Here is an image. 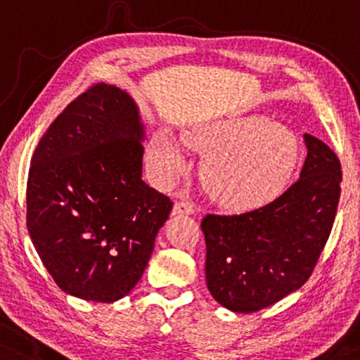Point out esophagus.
I'll list each match as a JSON object with an SVG mask.
<instances>
[{"instance_id":"1","label":"esophagus","mask_w":360,"mask_h":360,"mask_svg":"<svg viewBox=\"0 0 360 360\" xmlns=\"http://www.w3.org/2000/svg\"><path fill=\"white\" fill-rule=\"evenodd\" d=\"M193 212H194V205L191 202H186V200L176 202L174 207H172V215H191Z\"/></svg>"}]
</instances>
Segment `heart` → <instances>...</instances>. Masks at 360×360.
<instances>
[{
	"label": "heart",
	"mask_w": 360,
	"mask_h": 360,
	"mask_svg": "<svg viewBox=\"0 0 360 360\" xmlns=\"http://www.w3.org/2000/svg\"><path fill=\"white\" fill-rule=\"evenodd\" d=\"M186 145L202 156L200 184L227 210H252L278 198L288 184L300 143L285 124L265 115L220 120L186 133ZM146 165L158 183L176 181L186 158L169 133L158 131L146 150Z\"/></svg>",
	"instance_id": "1"
}]
</instances>
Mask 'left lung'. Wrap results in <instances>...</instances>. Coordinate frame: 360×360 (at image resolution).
I'll list each match as a JSON object with an SVG mask.
<instances>
[{"label":"left lung","mask_w":360,"mask_h":360,"mask_svg":"<svg viewBox=\"0 0 360 360\" xmlns=\"http://www.w3.org/2000/svg\"><path fill=\"white\" fill-rule=\"evenodd\" d=\"M300 179L280 198L250 212L207 214L205 281L214 300L233 313H255L306 283L336 217L342 172L336 153L304 135Z\"/></svg>","instance_id":"8db88e82"}]
</instances>
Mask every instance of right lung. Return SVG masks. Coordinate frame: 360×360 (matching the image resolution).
I'll return each mask as SVG.
<instances>
[{
	"label": "right lung",
	"instance_id": "1",
	"mask_svg": "<svg viewBox=\"0 0 360 360\" xmlns=\"http://www.w3.org/2000/svg\"><path fill=\"white\" fill-rule=\"evenodd\" d=\"M143 141L135 100L107 84L79 95L41 138L27 230L64 293L113 303L140 281L172 207L141 179Z\"/></svg>",
	"mask_w": 360,
	"mask_h": 360
}]
</instances>
